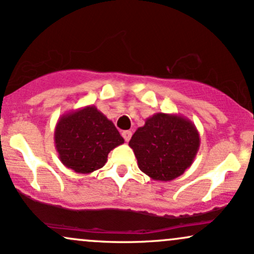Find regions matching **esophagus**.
<instances>
[{"label": "esophagus", "mask_w": 254, "mask_h": 254, "mask_svg": "<svg viewBox=\"0 0 254 254\" xmlns=\"http://www.w3.org/2000/svg\"><path fill=\"white\" fill-rule=\"evenodd\" d=\"M122 136L124 137L125 141L129 142V141H130V138H131V136H132V132H131V131H129V130L123 131V132H122Z\"/></svg>", "instance_id": "obj_1"}]
</instances>
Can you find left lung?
<instances>
[{
  "instance_id": "8db88e82",
  "label": "left lung",
  "mask_w": 254,
  "mask_h": 254,
  "mask_svg": "<svg viewBox=\"0 0 254 254\" xmlns=\"http://www.w3.org/2000/svg\"><path fill=\"white\" fill-rule=\"evenodd\" d=\"M199 133L190 119L155 113L131 137L138 168L154 180L170 182L185 172L199 149Z\"/></svg>"
}]
</instances>
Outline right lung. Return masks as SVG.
<instances>
[{"mask_svg": "<svg viewBox=\"0 0 254 254\" xmlns=\"http://www.w3.org/2000/svg\"><path fill=\"white\" fill-rule=\"evenodd\" d=\"M124 138L94 105L64 113L55 127V147L61 162L75 173L88 174L104 167L107 155Z\"/></svg>", "mask_w": 254, "mask_h": 254, "instance_id": "obj_1", "label": "right lung"}]
</instances>
